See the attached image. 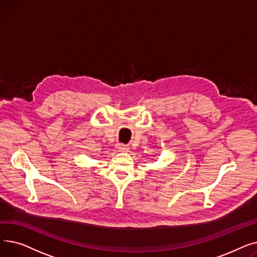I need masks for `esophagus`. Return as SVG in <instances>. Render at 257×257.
<instances>
[{"instance_id": "1", "label": "esophagus", "mask_w": 257, "mask_h": 257, "mask_svg": "<svg viewBox=\"0 0 257 257\" xmlns=\"http://www.w3.org/2000/svg\"><path fill=\"white\" fill-rule=\"evenodd\" d=\"M116 149H117L118 152H127V151L129 150V148H128L127 146H125V145L118 144V145L116 146Z\"/></svg>"}]
</instances>
